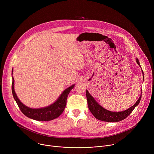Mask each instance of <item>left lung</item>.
I'll return each instance as SVG.
<instances>
[{
  "label": "left lung",
  "instance_id": "8db88e82",
  "mask_svg": "<svg viewBox=\"0 0 154 154\" xmlns=\"http://www.w3.org/2000/svg\"><path fill=\"white\" fill-rule=\"evenodd\" d=\"M137 62L140 66L139 60L137 58ZM142 72L143 74H144L143 70ZM86 95L88 102V106L90 111L96 119L105 122H118L124 119L132 112L134 109L139 104L141 98V96L136 102V103L132 106H131L130 108L126 109L125 111L121 112H113L106 110V109L103 108L99 104H98L87 90L86 91Z\"/></svg>",
  "mask_w": 154,
  "mask_h": 154
}]
</instances>
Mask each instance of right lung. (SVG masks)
Instances as JSON below:
<instances>
[{"label": "right lung", "mask_w": 154, "mask_h": 154, "mask_svg": "<svg viewBox=\"0 0 154 154\" xmlns=\"http://www.w3.org/2000/svg\"><path fill=\"white\" fill-rule=\"evenodd\" d=\"M13 73V71H12ZM14 79L12 82V93L20 111L29 118L40 121H48L58 118L64 111L66 105L68 96L74 85H72L65 90L57 100L51 105L42 108L33 109L27 107L22 103L17 98L14 90Z\"/></svg>", "instance_id": "right-lung-1"}]
</instances>
